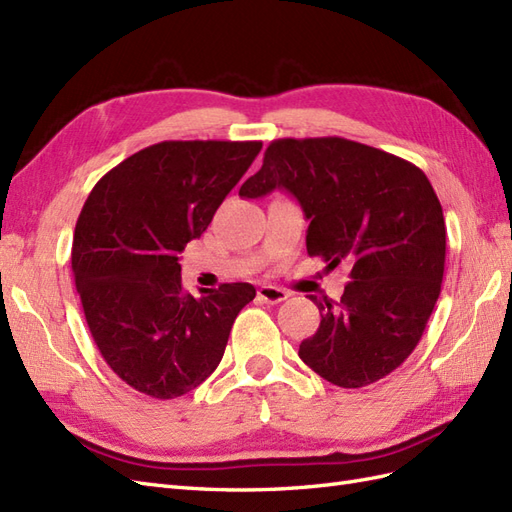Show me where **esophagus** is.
<instances>
[{
  "instance_id": "obj_1",
  "label": "esophagus",
  "mask_w": 512,
  "mask_h": 512,
  "mask_svg": "<svg viewBox=\"0 0 512 512\" xmlns=\"http://www.w3.org/2000/svg\"><path fill=\"white\" fill-rule=\"evenodd\" d=\"M287 296L290 294H287L283 287H277V285H261L257 292V298L261 300V303H268V305H279Z\"/></svg>"
}]
</instances>
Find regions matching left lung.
I'll list each match as a JSON object with an SVG mask.
<instances>
[{
	"label": "left lung",
	"mask_w": 512,
	"mask_h": 512,
	"mask_svg": "<svg viewBox=\"0 0 512 512\" xmlns=\"http://www.w3.org/2000/svg\"><path fill=\"white\" fill-rule=\"evenodd\" d=\"M290 192L309 220L307 253L350 266L339 303L309 296L320 326L298 348L344 389L381 381L409 359L441 292L443 209L415 164L346 138L272 140L240 196Z\"/></svg>",
	"instance_id": "left-lung-1"
}]
</instances>
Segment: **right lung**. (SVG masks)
Wrapping results in <instances>:
<instances>
[{"mask_svg": "<svg viewBox=\"0 0 512 512\" xmlns=\"http://www.w3.org/2000/svg\"><path fill=\"white\" fill-rule=\"evenodd\" d=\"M261 142L166 140L134 153L88 194L73 235V277L90 335L112 372L157 400L199 387L255 298L222 283L194 298L179 253L212 222Z\"/></svg>", "mask_w": 512, "mask_h": 512, "instance_id": "obj_1", "label": "right lung"}]
</instances>
